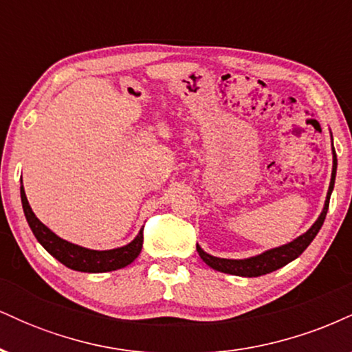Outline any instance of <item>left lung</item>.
<instances>
[{
	"mask_svg": "<svg viewBox=\"0 0 352 352\" xmlns=\"http://www.w3.org/2000/svg\"><path fill=\"white\" fill-rule=\"evenodd\" d=\"M331 148H333V170H331V182H329L328 193H326L324 207H322L321 213H319V217L316 218V221H314V223L311 225L302 235L296 236L293 241H289V243L276 246V248H270L263 253L254 254V256L241 258V260H230V258L213 256V254L204 252V248H201L200 245H197V252H199L201 260H204L210 268L217 270V272L235 274V276H245V278L263 276V274L276 272V270H280L285 265L292 263L293 260H296V258L300 256L306 248H308L311 241L314 240V236L318 235V232L321 230L322 223H324L326 213H328L329 199H331V193H333L334 180H336V170H338V157L333 145V134H331Z\"/></svg>",
	"mask_w": 352,
	"mask_h": 352,
	"instance_id": "8db88e82",
	"label": "left lung"
}]
</instances>
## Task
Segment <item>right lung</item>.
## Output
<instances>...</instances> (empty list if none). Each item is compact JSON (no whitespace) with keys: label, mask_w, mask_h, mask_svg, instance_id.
I'll return each mask as SVG.
<instances>
[{"label":"right lung","mask_w":352,"mask_h":352,"mask_svg":"<svg viewBox=\"0 0 352 352\" xmlns=\"http://www.w3.org/2000/svg\"><path fill=\"white\" fill-rule=\"evenodd\" d=\"M21 204L24 210V217H26L30 228L33 230L36 240L43 245V248L46 250L51 256H54L56 260L60 261L64 266H67V268L74 270V272L106 273L125 268V266L131 265L132 261L139 256L140 250H142V230L137 233V236L131 241V243L112 250H91L76 243H71V241L67 240H63V238L56 235L52 230L47 228L46 225L34 215L33 208H31L30 201L26 199V193H24L23 180Z\"/></svg>","instance_id":"obj_1"}]
</instances>
